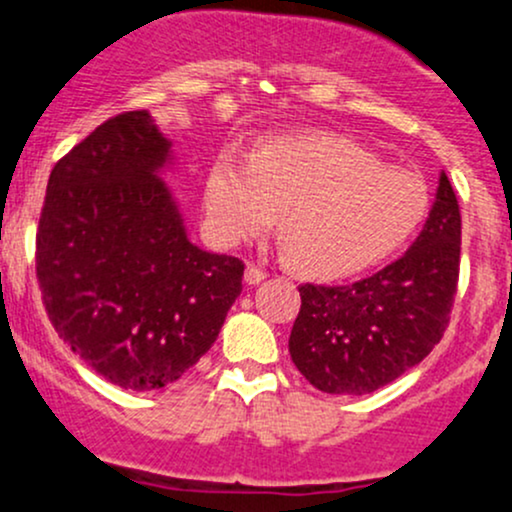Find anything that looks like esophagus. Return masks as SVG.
I'll use <instances>...</instances> for the list:
<instances>
[{
    "mask_svg": "<svg viewBox=\"0 0 512 512\" xmlns=\"http://www.w3.org/2000/svg\"><path fill=\"white\" fill-rule=\"evenodd\" d=\"M264 279H267V269L257 267V264H248V269H245V281H248L250 286L260 284Z\"/></svg>",
    "mask_w": 512,
    "mask_h": 512,
    "instance_id": "esophagus-1",
    "label": "esophagus"
}]
</instances>
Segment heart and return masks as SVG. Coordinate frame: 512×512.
I'll return each instance as SVG.
<instances>
[{
    "mask_svg": "<svg viewBox=\"0 0 512 512\" xmlns=\"http://www.w3.org/2000/svg\"><path fill=\"white\" fill-rule=\"evenodd\" d=\"M276 209L293 264L337 279L395 255L424 223L428 190L332 132L269 137L248 161L223 156L211 168L204 211L223 245L262 236Z\"/></svg>",
    "mask_w": 512,
    "mask_h": 512,
    "instance_id": "b5f03b06",
    "label": "heart"
}]
</instances>
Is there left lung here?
Returning a JSON list of instances; mask_svg holds the SVG:
<instances>
[{
	"label": "left lung",
	"mask_w": 512,
	"mask_h": 512,
	"mask_svg": "<svg viewBox=\"0 0 512 512\" xmlns=\"http://www.w3.org/2000/svg\"><path fill=\"white\" fill-rule=\"evenodd\" d=\"M462 219L448 175L414 245L349 286L303 284L291 361L330 395H368L431 354L450 322L460 276Z\"/></svg>",
	"instance_id": "obj_1"
}]
</instances>
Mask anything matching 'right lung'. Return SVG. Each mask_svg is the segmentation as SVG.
Returning a JSON list of instances; mask_svg holds the SVG:
<instances>
[{
    "label": "right lung",
    "instance_id": "right-lung-1",
    "mask_svg": "<svg viewBox=\"0 0 512 512\" xmlns=\"http://www.w3.org/2000/svg\"><path fill=\"white\" fill-rule=\"evenodd\" d=\"M146 110L98 125L52 168L35 274L57 334L125 390L166 387L211 349L245 264L190 243Z\"/></svg>",
    "mask_w": 512,
    "mask_h": 512
}]
</instances>
